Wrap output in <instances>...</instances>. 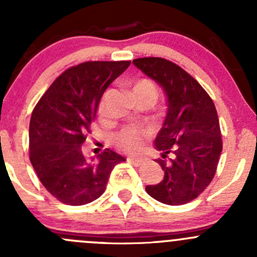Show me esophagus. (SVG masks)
<instances>
[{
    "label": "esophagus",
    "instance_id": "1",
    "mask_svg": "<svg viewBox=\"0 0 257 257\" xmlns=\"http://www.w3.org/2000/svg\"><path fill=\"white\" fill-rule=\"evenodd\" d=\"M128 162H131L132 164L136 165V167H141V165H143L144 160L142 159V158H134V157H129L128 158Z\"/></svg>",
    "mask_w": 257,
    "mask_h": 257
}]
</instances>
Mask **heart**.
Here are the masks:
<instances>
[{
	"label": "heart",
	"instance_id": "1",
	"mask_svg": "<svg viewBox=\"0 0 257 257\" xmlns=\"http://www.w3.org/2000/svg\"><path fill=\"white\" fill-rule=\"evenodd\" d=\"M134 94H149L157 98V89L154 84L147 79H142L136 83L133 88ZM105 99L103 98L99 104V112L102 113L104 109ZM144 132L139 131L136 128H124L123 131L119 132L115 137V143L120 149L126 150V152H137L142 148L144 142Z\"/></svg>",
	"mask_w": 257,
	"mask_h": 257
}]
</instances>
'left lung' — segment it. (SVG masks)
Returning <instances> with one entry per match:
<instances>
[{
  "label": "left lung",
  "instance_id": "left-lung-1",
  "mask_svg": "<svg viewBox=\"0 0 257 257\" xmlns=\"http://www.w3.org/2000/svg\"><path fill=\"white\" fill-rule=\"evenodd\" d=\"M133 63L163 88L168 105L154 142L164 178L145 190L160 203L183 205L198 198L216 173L222 150L216 108L198 80L178 64L159 57Z\"/></svg>",
  "mask_w": 257,
  "mask_h": 257
}]
</instances>
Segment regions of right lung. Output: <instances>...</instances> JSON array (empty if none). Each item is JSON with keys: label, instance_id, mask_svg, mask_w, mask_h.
I'll use <instances>...</instances> for the list:
<instances>
[{"label": "right lung", "instance_id": "add662e5", "mask_svg": "<svg viewBox=\"0 0 257 257\" xmlns=\"http://www.w3.org/2000/svg\"><path fill=\"white\" fill-rule=\"evenodd\" d=\"M129 61L84 62L64 71L37 103L30 121V160L46 189L68 205H84L105 190L124 158L110 149L84 157L82 144L103 93Z\"/></svg>", "mask_w": 257, "mask_h": 257}]
</instances>
